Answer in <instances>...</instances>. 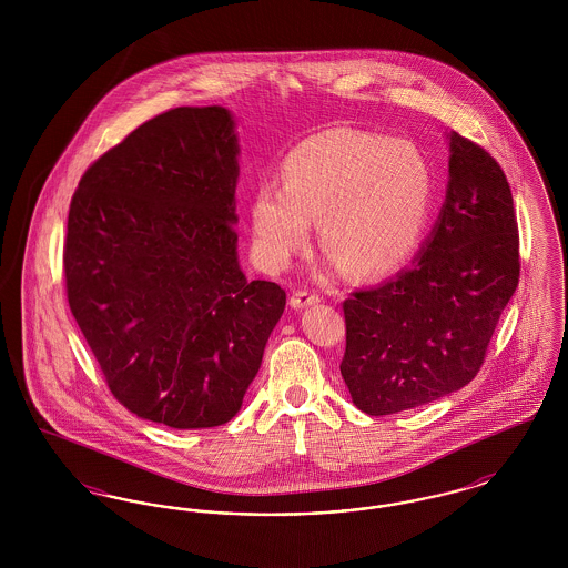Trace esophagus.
Returning a JSON list of instances; mask_svg holds the SVG:
<instances>
[{
    "label": "esophagus",
    "mask_w": 568,
    "mask_h": 568,
    "mask_svg": "<svg viewBox=\"0 0 568 568\" xmlns=\"http://www.w3.org/2000/svg\"><path fill=\"white\" fill-rule=\"evenodd\" d=\"M315 304H320V296L308 294V292H296L290 297V306L294 311H302V308H308V306H315Z\"/></svg>",
    "instance_id": "34e87169"
}]
</instances>
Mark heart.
Masks as SVG:
<instances>
[{"label": "heart", "mask_w": 568, "mask_h": 568, "mask_svg": "<svg viewBox=\"0 0 568 568\" xmlns=\"http://www.w3.org/2000/svg\"><path fill=\"white\" fill-rule=\"evenodd\" d=\"M281 174L283 185L260 183L248 206L255 253L271 271L308 241L313 219L332 262L359 278L398 271L426 236L434 174L410 140L329 130L300 142Z\"/></svg>", "instance_id": "1"}]
</instances>
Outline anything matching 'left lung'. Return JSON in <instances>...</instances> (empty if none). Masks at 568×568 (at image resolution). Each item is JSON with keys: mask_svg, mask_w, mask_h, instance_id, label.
<instances>
[{"mask_svg": "<svg viewBox=\"0 0 568 568\" xmlns=\"http://www.w3.org/2000/svg\"><path fill=\"white\" fill-rule=\"evenodd\" d=\"M440 215L410 268L345 300L341 362L353 405L392 415L458 392L479 373L515 294L514 195L494 158L456 132Z\"/></svg>", "mask_w": 568, "mask_h": 568, "instance_id": "obj_1", "label": "left lung"}]
</instances>
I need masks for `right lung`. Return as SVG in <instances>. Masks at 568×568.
Wrapping results in <instances>:
<instances>
[{"mask_svg":"<svg viewBox=\"0 0 568 568\" xmlns=\"http://www.w3.org/2000/svg\"><path fill=\"white\" fill-rule=\"evenodd\" d=\"M239 155L230 110H168L93 163L70 204L72 315L114 398L176 430L241 410L285 308L241 268Z\"/></svg>","mask_w":568,"mask_h":568,"instance_id":"right-lung-1","label":"right lung"}]
</instances>
